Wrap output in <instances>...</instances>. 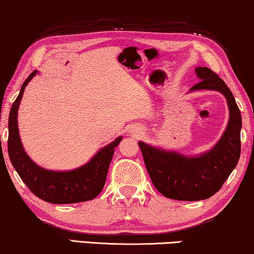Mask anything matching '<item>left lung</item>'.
I'll return each mask as SVG.
<instances>
[{
  "instance_id": "1",
  "label": "left lung",
  "mask_w": 254,
  "mask_h": 254,
  "mask_svg": "<svg viewBox=\"0 0 254 254\" xmlns=\"http://www.w3.org/2000/svg\"><path fill=\"white\" fill-rule=\"evenodd\" d=\"M200 81L192 91H217L229 108V121L220 140L208 151L189 156L139 141L142 158L153 185L164 197L183 201L208 199L222 187L241 156L242 116L226 83L205 66L195 67Z\"/></svg>"
}]
</instances>
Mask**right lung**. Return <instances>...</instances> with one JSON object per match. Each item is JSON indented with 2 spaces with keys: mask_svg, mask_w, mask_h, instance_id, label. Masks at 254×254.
I'll list each match as a JSON object with an SVG mask.
<instances>
[{
  "mask_svg": "<svg viewBox=\"0 0 254 254\" xmlns=\"http://www.w3.org/2000/svg\"><path fill=\"white\" fill-rule=\"evenodd\" d=\"M38 70H34L21 85L20 92L9 114V138L8 153L10 161L19 177L27 188L45 201L51 203H74L92 200L102 191L105 187L107 173L112 162L115 147L123 137L99 149L87 163L72 170H49L38 166L21 144L18 130V109L25 87L30 83Z\"/></svg>",
  "mask_w": 254,
  "mask_h": 254,
  "instance_id": "obj_1",
  "label": "right lung"
}]
</instances>
